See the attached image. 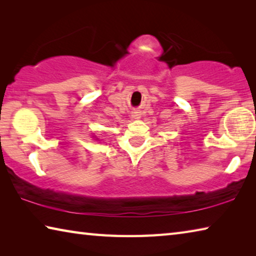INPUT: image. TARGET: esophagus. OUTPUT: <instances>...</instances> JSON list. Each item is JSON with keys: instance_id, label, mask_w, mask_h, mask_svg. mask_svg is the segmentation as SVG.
Listing matches in <instances>:
<instances>
[{"instance_id": "34e87169", "label": "esophagus", "mask_w": 256, "mask_h": 256, "mask_svg": "<svg viewBox=\"0 0 256 256\" xmlns=\"http://www.w3.org/2000/svg\"><path fill=\"white\" fill-rule=\"evenodd\" d=\"M140 114L138 111H134L132 112V118H135V119H137V118H140Z\"/></svg>"}]
</instances>
